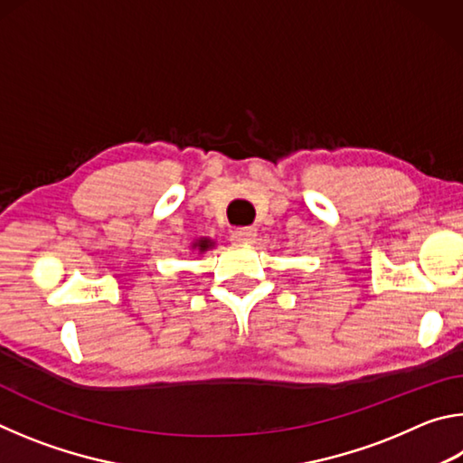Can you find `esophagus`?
<instances>
[{"instance_id":"esophagus-1","label":"esophagus","mask_w":463,"mask_h":463,"mask_svg":"<svg viewBox=\"0 0 463 463\" xmlns=\"http://www.w3.org/2000/svg\"><path fill=\"white\" fill-rule=\"evenodd\" d=\"M257 231L253 226H239V229L232 231V241L239 242V245H247V242H253Z\"/></svg>"}]
</instances>
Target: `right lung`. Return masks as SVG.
Masks as SVG:
<instances>
[{"mask_svg":"<svg viewBox=\"0 0 463 463\" xmlns=\"http://www.w3.org/2000/svg\"><path fill=\"white\" fill-rule=\"evenodd\" d=\"M194 247H198L200 250H206L208 247H213V242H210L208 239H200L198 242H195V245Z\"/></svg>","mask_w":463,"mask_h":463,"instance_id":"1","label":"right lung"}]
</instances>
